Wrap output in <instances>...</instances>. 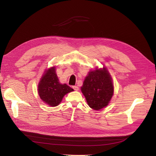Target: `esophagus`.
<instances>
[{"mask_svg":"<svg viewBox=\"0 0 156 156\" xmlns=\"http://www.w3.org/2000/svg\"><path fill=\"white\" fill-rule=\"evenodd\" d=\"M73 90L75 91H78V90H79V87L78 86H73Z\"/></svg>","mask_w":156,"mask_h":156,"instance_id":"1","label":"esophagus"}]
</instances>
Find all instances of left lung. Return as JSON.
<instances>
[{
  "instance_id": "obj_1",
  "label": "left lung",
  "mask_w": 156,
  "mask_h": 156,
  "mask_svg": "<svg viewBox=\"0 0 156 156\" xmlns=\"http://www.w3.org/2000/svg\"><path fill=\"white\" fill-rule=\"evenodd\" d=\"M81 90L91 108L98 110L108 105L114 94V84L107 69L89 72Z\"/></svg>"
}]
</instances>
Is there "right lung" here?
<instances>
[{"instance_id":"right-lung-1","label":"right lung","mask_w":156,"mask_h":156,"mask_svg":"<svg viewBox=\"0 0 156 156\" xmlns=\"http://www.w3.org/2000/svg\"><path fill=\"white\" fill-rule=\"evenodd\" d=\"M38 94L42 101L51 107L58 105L63 96L73 91L66 84L59 83L55 72V67L46 70L38 84Z\"/></svg>"}]
</instances>
